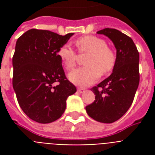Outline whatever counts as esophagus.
<instances>
[{"label":"esophagus","instance_id":"obj_1","mask_svg":"<svg viewBox=\"0 0 155 155\" xmlns=\"http://www.w3.org/2000/svg\"><path fill=\"white\" fill-rule=\"evenodd\" d=\"M78 92H80V93H84L85 92V89L84 88H83V87H79L78 88Z\"/></svg>","mask_w":155,"mask_h":155}]
</instances>
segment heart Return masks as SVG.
Wrapping results in <instances>:
<instances>
[{
  "label": "heart",
  "instance_id": "heart-1",
  "mask_svg": "<svg viewBox=\"0 0 155 155\" xmlns=\"http://www.w3.org/2000/svg\"><path fill=\"white\" fill-rule=\"evenodd\" d=\"M75 44L80 52H88L85 67L76 68L68 74L74 84L87 87L94 84L101 74H107L115 65L116 56L113 51L107 47L105 41L93 35L78 38ZM58 55L67 69L71 70L75 65L76 53L69 45H64L58 50Z\"/></svg>",
  "mask_w": 155,
  "mask_h": 155
}]
</instances>
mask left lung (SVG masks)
Masks as SVG:
<instances>
[{"mask_svg":"<svg viewBox=\"0 0 155 155\" xmlns=\"http://www.w3.org/2000/svg\"><path fill=\"white\" fill-rule=\"evenodd\" d=\"M97 34L105 35L113 42L117 51L116 62L112 74L92 88L95 101L85 108L95 120L113 123L133 103L139 84V53L132 38L119 30L105 28Z\"/></svg>","mask_w":155,"mask_h":155,"instance_id":"1","label":"left lung"}]
</instances>
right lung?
Returning a JSON list of instances; mask_svg holds the SVG:
<instances>
[{"mask_svg": "<svg viewBox=\"0 0 155 155\" xmlns=\"http://www.w3.org/2000/svg\"><path fill=\"white\" fill-rule=\"evenodd\" d=\"M74 34L59 35L31 29L16 42L13 87L18 104L36 122H53L63 115L66 101L76 87L66 78L58 50ZM58 82L59 84L54 85Z\"/></svg>", "mask_w": 155, "mask_h": 155, "instance_id": "add662e5", "label": "right lung"}]
</instances>
